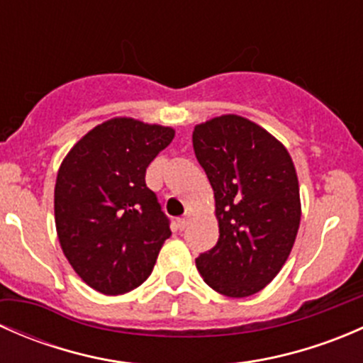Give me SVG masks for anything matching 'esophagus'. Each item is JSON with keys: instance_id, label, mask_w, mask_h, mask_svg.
I'll list each match as a JSON object with an SVG mask.
<instances>
[{"instance_id": "obj_1", "label": "esophagus", "mask_w": 363, "mask_h": 363, "mask_svg": "<svg viewBox=\"0 0 363 363\" xmlns=\"http://www.w3.org/2000/svg\"><path fill=\"white\" fill-rule=\"evenodd\" d=\"M189 219H191V214H189V212H188V214H186L184 218L179 219V226H181V228H186V226L189 225Z\"/></svg>"}]
</instances>
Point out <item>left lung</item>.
<instances>
[{
  "instance_id": "left-lung-1",
  "label": "left lung",
  "mask_w": 363,
  "mask_h": 363,
  "mask_svg": "<svg viewBox=\"0 0 363 363\" xmlns=\"http://www.w3.org/2000/svg\"><path fill=\"white\" fill-rule=\"evenodd\" d=\"M193 149L214 189L218 244L196 258L218 294L244 298L279 274L298 232L300 191L288 149L235 113L193 130Z\"/></svg>"
}]
</instances>
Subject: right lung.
I'll return each instance as SVG.
<instances>
[{
	"label": "right lung",
	"mask_w": 363,
	"mask_h": 363,
	"mask_svg": "<svg viewBox=\"0 0 363 363\" xmlns=\"http://www.w3.org/2000/svg\"><path fill=\"white\" fill-rule=\"evenodd\" d=\"M174 137L170 126L112 117L87 131L61 163L57 239L80 279L100 294L140 286L172 235L145 170Z\"/></svg>",
	"instance_id": "obj_1"
}]
</instances>
